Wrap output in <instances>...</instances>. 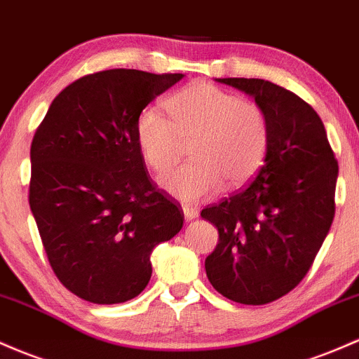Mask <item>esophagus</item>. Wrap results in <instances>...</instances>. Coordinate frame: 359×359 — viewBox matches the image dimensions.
I'll use <instances>...</instances> for the list:
<instances>
[{"label": "esophagus", "mask_w": 359, "mask_h": 359, "mask_svg": "<svg viewBox=\"0 0 359 359\" xmlns=\"http://www.w3.org/2000/svg\"><path fill=\"white\" fill-rule=\"evenodd\" d=\"M182 211H184V216H186V219L189 222H192V219H196L199 216V211L198 208H192V206H182Z\"/></svg>", "instance_id": "1"}]
</instances>
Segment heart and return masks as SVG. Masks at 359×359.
<instances>
[{"label":"heart","instance_id":"obj_1","mask_svg":"<svg viewBox=\"0 0 359 359\" xmlns=\"http://www.w3.org/2000/svg\"><path fill=\"white\" fill-rule=\"evenodd\" d=\"M168 117L144 109L136 119V143L155 172H165L179 160L182 143L192 163L160 177V186L184 203L247 184L266 160L269 122L257 104L208 81H194L165 102Z\"/></svg>","mask_w":359,"mask_h":359}]
</instances>
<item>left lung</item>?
<instances>
[{"instance_id":"left-lung-1","label":"left lung","mask_w":359,"mask_h":359,"mask_svg":"<svg viewBox=\"0 0 359 359\" xmlns=\"http://www.w3.org/2000/svg\"><path fill=\"white\" fill-rule=\"evenodd\" d=\"M216 81L254 97L269 122V148L249 186L201 211L219 233L204 267L228 300L264 305L309 273L332 224L339 167L324 122L293 92L259 78Z\"/></svg>"}]
</instances>
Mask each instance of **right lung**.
Instances as JSON below:
<instances>
[{"instance_id": "add662e5", "label": "right lung", "mask_w": 359, "mask_h": 359, "mask_svg": "<svg viewBox=\"0 0 359 359\" xmlns=\"http://www.w3.org/2000/svg\"><path fill=\"white\" fill-rule=\"evenodd\" d=\"M184 78L137 69L86 74L54 98L30 147L29 203L59 281L98 305L147 288L149 255L175 237L184 212L153 184L136 119Z\"/></svg>"}]
</instances>
